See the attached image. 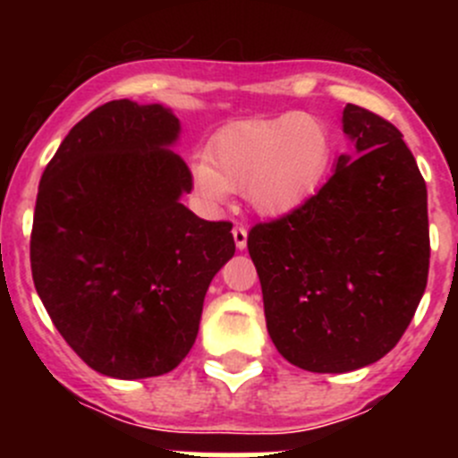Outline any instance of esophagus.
I'll list each match as a JSON object with an SVG mask.
<instances>
[{
	"label": "esophagus",
	"mask_w": 458,
	"mask_h": 458,
	"mask_svg": "<svg viewBox=\"0 0 458 458\" xmlns=\"http://www.w3.org/2000/svg\"><path fill=\"white\" fill-rule=\"evenodd\" d=\"M233 237H234V246L237 250H246L248 246V230L243 225H234L233 228Z\"/></svg>",
	"instance_id": "34e87169"
}]
</instances>
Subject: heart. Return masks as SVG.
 I'll list each match as a JSON object with an SVG mask.
<instances>
[{"label": "heart", "instance_id": "1", "mask_svg": "<svg viewBox=\"0 0 458 458\" xmlns=\"http://www.w3.org/2000/svg\"><path fill=\"white\" fill-rule=\"evenodd\" d=\"M335 141L321 119L308 113L246 119L221 128L195 161L192 179L203 199L224 203L243 191L261 216H285L306 206L330 173Z\"/></svg>", "mask_w": 458, "mask_h": 458}]
</instances>
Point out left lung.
Here are the masks:
<instances>
[{
	"mask_svg": "<svg viewBox=\"0 0 458 458\" xmlns=\"http://www.w3.org/2000/svg\"><path fill=\"white\" fill-rule=\"evenodd\" d=\"M341 123L350 150L326 186L248 234L272 344L318 374L386 357L417 312L429 267L428 191L403 135L354 104Z\"/></svg>",
	"mask_w": 458,
	"mask_h": 458,
	"instance_id": "obj_1",
	"label": "left lung"
}]
</instances>
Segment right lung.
Here are the masks:
<instances>
[{"instance_id": "right-lung-1", "label": "right lung", "mask_w": 458, "mask_h": 458, "mask_svg": "<svg viewBox=\"0 0 458 458\" xmlns=\"http://www.w3.org/2000/svg\"><path fill=\"white\" fill-rule=\"evenodd\" d=\"M161 104L114 99L86 114L46 165L30 267L59 335L95 372L159 377L197 339L208 285L234 255L233 225L199 219Z\"/></svg>"}]
</instances>
